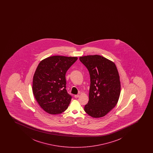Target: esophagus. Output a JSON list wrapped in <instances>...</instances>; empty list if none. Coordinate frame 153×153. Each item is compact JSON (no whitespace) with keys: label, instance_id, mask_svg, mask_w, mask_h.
Listing matches in <instances>:
<instances>
[{"label":"esophagus","instance_id":"1","mask_svg":"<svg viewBox=\"0 0 153 153\" xmlns=\"http://www.w3.org/2000/svg\"><path fill=\"white\" fill-rule=\"evenodd\" d=\"M79 97V94H76V95H74V97H75V98H77V97Z\"/></svg>","mask_w":153,"mask_h":153}]
</instances>
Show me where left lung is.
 Here are the masks:
<instances>
[{"instance_id": "8db88e82", "label": "left lung", "mask_w": 153, "mask_h": 153, "mask_svg": "<svg viewBox=\"0 0 153 153\" xmlns=\"http://www.w3.org/2000/svg\"><path fill=\"white\" fill-rule=\"evenodd\" d=\"M89 72L90 86L86 113L92 117L105 116L115 107L120 93V76L115 64L99 55L79 57Z\"/></svg>"}]
</instances>
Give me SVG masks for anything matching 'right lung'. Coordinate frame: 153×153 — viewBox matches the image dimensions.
I'll list each match as a JSON object with an SVG mask.
<instances>
[{
    "mask_svg": "<svg viewBox=\"0 0 153 153\" xmlns=\"http://www.w3.org/2000/svg\"><path fill=\"white\" fill-rule=\"evenodd\" d=\"M77 57L55 56L40 62L33 81L36 100L44 111L51 114L62 113L68 108L72 96L66 89L65 74Z\"/></svg>",
    "mask_w": 153,
    "mask_h": 153,
    "instance_id": "obj_1",
    "label": "right lung"
}]
</instances>
